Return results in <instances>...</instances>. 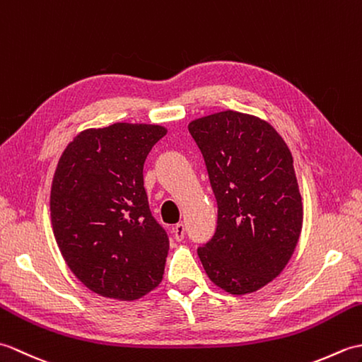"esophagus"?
Masks as SVG:
<instances>
[{
    "label": "esophagus",
    "mask_w": 362,
    "mask_h": 362,
    "mask_svg": "<svg viewBox=\"0 0 362 362\" xmlns=\"http://www.w3.org/2000/svg\"><path fill=\"white\" fill-rule=\"evenodd\" d=\"M173 236L175 241H182L183 238H185V226L183 224H177L174 228H173Z\"/></svg>",
    "instance_id": "obj_1"
}]
</instances>
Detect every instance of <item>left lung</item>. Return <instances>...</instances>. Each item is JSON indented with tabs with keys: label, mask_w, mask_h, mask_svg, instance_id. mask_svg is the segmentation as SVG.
Instances as JSON below:
<instances>
[{
	"label": "left lung",
	"mask_w": 362,
	"mask_h": 362,
	"mask_svg": "<svg viewBox=\"0 0 362 362\" xmlns=\"http://www.w3.org/2000/svg\"><path fill=\"white\" fill-rule=\"evenodd\" d=\"M218 202V226L197 249L210 280L235 296L266 286L294 253L303 222L291 151L252 115L226 110L191 121Z\"/></svg>",
	"instance_id": "left-lung-1"
}]
</instances>
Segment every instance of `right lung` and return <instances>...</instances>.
<instances>
[{
    "label": "right lung",
    "instance_id": "obj_1",
    "mask_svg": "<svg viewBox=\"0 0 362 362\" xmlns=\"http://www.w3.org/2000/svg\"><path fill=\"white\" fill-rule=\"evenodd\" d=\"M165 135L157 124L87 129L59 160L54 236L71 272L99 296L136 300L163 279L169 240L149 210L143 165Z\"/></svg>",
    "mask_w": 362,
    "mask_h": 362
}]
</instances>
